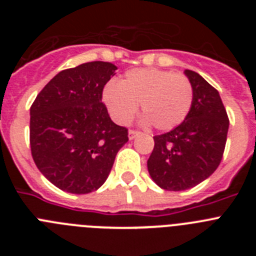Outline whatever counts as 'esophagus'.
I'll use <instances>...</instances> for the list:
<instances>
[{"instance_id": "obj_1", "label": "esophagus", "mask_w": 256, "mask_h": 256, "mask_svg": "<svg viewBox=\"0 0 256 256\" xmlns=\"http://www.w3.org/2000/svg\"><path fill=\"white\" fill-rule=\"evenodd\" d=\"M138 134H140V132L136 130H130V132H128V137H130V140L136 138V137H137Z\"/></svg>"}]
</instances>
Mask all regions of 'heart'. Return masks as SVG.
<instances>
[{
	"label": "heart",
	"mask_w": 256,
	"mask_h": 256,
	"mask_svg": "<svg viewBox=\"0 0 256 256\" xmlns=\"http://www.w3.org/2000/svg\"><path fill=\"white\" fill-rule=\"evenodd\" d=\"M104 101L116 123H130L141 104L144 123H151L159 130H170L188 115L194 87L184 74L156 68L132 69L119 84H106Z\"/></svg>",
	"instance_id": "1"
}]
</instances>
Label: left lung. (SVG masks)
Segmentation results:
<instances>
[{"mask_svg": "<svg viewBox=\"0 0 256 256\" xmlns=\"http://www.w3.org/2000/svg\"><path fill=\"white\" fill-rule=\"evenodd\" d=\"M184 74L194 87L191 110L174 130L154 137L155 146L148 160L154 182L168 191L191 188L216 172L230 126L219 92L196 72Z\"/></svg>", "mask_w": 256, "mask_h": 256, "instance_id": "left-lung-1", "label": "left lung"}]
</instances>
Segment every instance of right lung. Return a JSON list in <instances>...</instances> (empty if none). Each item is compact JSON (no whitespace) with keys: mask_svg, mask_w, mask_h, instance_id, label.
Wrapping results in <instances>:
<instances>
[{"mask_svg":"<svg viewBox=\"0 0 256 256\" xmlns=\"http://www.w3.org/2000/svg\"><path fill=\"white\" fill-rule=\"evenodd\" d=\"M118 68L91 61L65 69L30 106V151L37 168L56 187L90 194L108 177L128 130L110 119L102 91Z\"/></svg>","mask_w":256,"mask_h":256,"instance_id":"1","label":"right lung"}]
</instances>
